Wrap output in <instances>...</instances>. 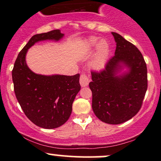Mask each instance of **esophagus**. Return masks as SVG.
Segmentation results:
<instances>
[{"mask_svg":"<svg viewBox=\"0 0 161 161\" xmlns=\"http://www.w3.org/2000/svg\"><path fill=\"white\" fill-rule=\"evenodd\" d=\"M90 83V79L86 75H81L80 77V84L82 87L86 86Z\"/></svg>","mask_w":161,"mask_h":161,"instance_id":"34e87169","label":"esophagus"}]
</instances>
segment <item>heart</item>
I'll return each instance as SVG.
<instances>
[{
  "label": "heart",
  "instance_id": "1",
  "mask_svg": "<svg viewBox=\"0 0 161 161\" xmlns=\"http://www.w3.org/2000/svg\"><path fill=\"white\" fill-rule=\"evenodd\" d=\"M85 44L88 50H91L98 45L95 56L90 62V66L94 70L103 69L106 64L109 53L108 43L104 40L99 41V39L96 37H90L86 40Z\"/></svg>",
  "mask_w": 161,
  "mask_h": 161
}]
</instances>
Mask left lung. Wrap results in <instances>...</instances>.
I'll use <instances>...</instances> for the list:
<instances>
[{
	"label": "left lung",
	"mask_w": 161,
	"mask_h": 161,
	"mask_svg": "<svg viewBox=\"0 0 161 161\" xmlns=\"http://www.w3.org/2000/svg\"><path fill=\"white\" fill-rule=\"evenodd\" d=\"M111 34L116 42L114 56L103 71L91 72L89 86L96 116L106 124H120L140 110L148 88L147 66L135 45L118 33ZM124 67L128 71L122 73Z\"/></svg>",
	"instance_id": "left-lung-1"
}]
</instances>
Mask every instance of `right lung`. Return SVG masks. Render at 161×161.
Segmentation results:
<instances>
[{
	"instance_id": "obj_1",
	"label": "right lung",
	"mask_w": 161,
	"mask_h": 161,
	"mask_svg": "<svg viewBox=\"0 0 161 161\" xmlns=\"http://www.w3.org/2000/svg\"><path fill=\"white\" fill-rule=\"evenodd\" d=\"M63 37L58 29L32 36L19 53L12 71L15 94L25 114L44 129L57 128L69 120L72 103L80 90V75H38L28 67L25 56L35 43L58 41Z\"/></svg>"
}]
</instances>
